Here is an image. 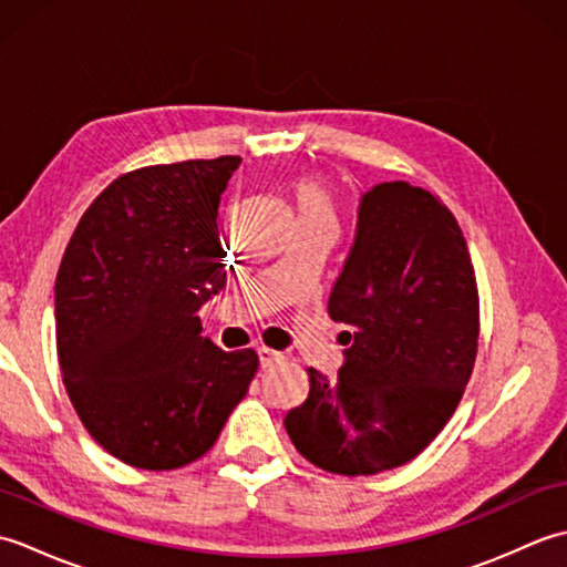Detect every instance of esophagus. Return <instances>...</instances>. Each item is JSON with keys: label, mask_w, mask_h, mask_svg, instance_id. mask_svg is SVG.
I'll return each mask as SVG.
<instances>
[{"label": "esophagus", "mask_w": 567, "mask_h": 567, "mask_svg": "<svg viewBox=\"0 0 567 567\" xmlns=\"http://www.w3.org/2000/svg\"><path fill=\"white\" fill-rule=\"evenodd\" d=\"M258 358H260V365L262 368L277 365V363H282V360H285L282 353H277V351H272V348H265V346L258 348Z\"/></svg>", "instance_id": "obj_1"}]
</instances>
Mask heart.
I'll return each mask as SVG.
<instances>
[{"mask_svg": "<svg viewBox=\"0 0 567 567\" xmlns=\"http://www.w3.org/2000/svg\"><path fill=\"white\" fill-rule=\"evenodd\" d=\"M287 192L297 207L299 224H336L339 207L331 192L315 177H295L287 185Z\"/></svg>", "mask_w": 567, "mask_h": 567, "instance_id": "heart-1", "label": "heart"}]
</instances>
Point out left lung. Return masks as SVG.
I'll use <instances>...</instances> for the list:
<instances>
[{
    "mask_svg": "<svg viewBox=\"0 0 567 567\" xmlns=\"http://www.w3.org/2000/svg\"><path fill=\"white\" fill-rule=\"evenodd\" d=\"M329 317L352 346L336 382L307 370L285 416L295 449L348 477L414 461L461 404L480 339L475 268L441 197L402 179L365 192Z\"/></svg>",
    "mask_w": 567,
    "mask_h": 567,
    "instance_id": "obj_1",
    "label": "left lung"
}]
</instances>
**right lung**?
I'll list each match as a JSON object with an SVG mask.
<instances>
[{"label": "right lung", "instance_id": "1", "mask_svg": "<svg viewBox=\"0 0 567 567\" xmlns=\"http://www.w3.org/2000/svg\"><path fill=\"white\" fill-rule=\"evenodd\" d=\"M238 155L124 173L90 204L55 280L58 363L106 453L141 470L195 463L258 372L252 348L202 339L226 285L219 202Z\"/></svg>", "mask_w": 567, "mask_h": 567}]
</instances>
